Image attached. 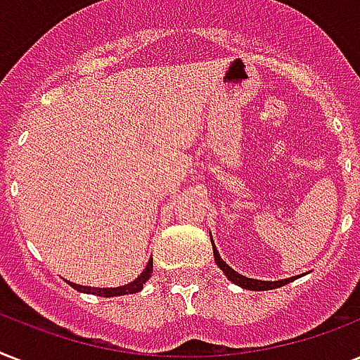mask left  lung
<instances>
[{"instance_id": "8db88e82", "label": "left lung", "mask_w": 360, "mask_h": 360, "mask_svg": "<svg viewBox=\"0 0 360 360\" xmlns=\"http://www.w3.org/2000/svg\"><path fill=\"white\" fill-rule=\"evenodd\" d=\"M211 243H213V239H211ZM213 254H214V262H217V265L222 269V273L228 276V280H231L233 284L240 285V288H245V290H252V291L274 290V288H280V285L290 284L291 280H293V278H284V280H276V282H265V280L248 278V276H243V274H239L237 271H233V269H231L230 265H228V263H226L224 259L220 257V254H219V250H217L214 243H213Z\"/></svg>"}]
</instances>
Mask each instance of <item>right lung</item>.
Wrapping results in <instances>:
<instances>
[{
  "label": "right lung",
  "instance_id": "1",
  "mask_svg": "<svg viewBox=\"0 0 360 360\" xmlns=\"http://www.w3.org/2000/svg\"><path fill=\"white\" fill-rule=\"evenodd\" d=\"M151 273H153V257L149 259L146 269H143V273L127 285H120V288H91V285H80V284H75V282H69V284L72 285L76 291H82V293H91V295H98V297L129 295V293H138V291L143 288V284H146L147 280H149Z\"/></svg>",
  "mask_w": 360,
  "mask_h": 360
}]
</instances>
